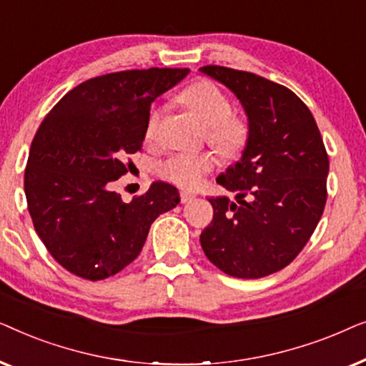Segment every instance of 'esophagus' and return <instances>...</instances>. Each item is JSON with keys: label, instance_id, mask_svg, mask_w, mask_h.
Masks as SVG:
<instances>
[{"label": "esophagus", "instance_id": "esophagus-1", "mask_svg": "<svg viewBox=\"0 0 366 366\" xmlns=\"http://www.w3.org/2000/svg\"><path fill=\"white\" fill-rule=\"evenodd\" d=\"M193 198H194V194L189 193V192H182V193H179V199H182V203H187V202H189V199H193Z\"/></svg>", "mask_w": 366, "mask_h": 366}]
</instances>
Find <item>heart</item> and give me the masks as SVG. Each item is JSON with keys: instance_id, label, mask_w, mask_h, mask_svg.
<instances>
[{"instance_id": "b5f03b06", "label": "heart", "mask_w": 366, "mask_h": 366, "mask_svg": "<svg viewBox=\"0 0 366 366\" xmlns=\"http://www.w3.org/2000/svg\"><path fill=\"white\" fill-rule=\"evenodd\" d=\"M184 104L204 127L207 142L223 158H238L248 147L249 122L243 114L233 113V103L222 88L209 79L189 84L178 94ZM163 108L154 104L148 112L144 123V138L152 142L157 137ZM212 153H174L158 164V174L182 188H197L208 173L213 172Z\"/></svg>"}]
</instances>
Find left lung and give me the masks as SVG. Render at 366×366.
Listing matches in <instances>:
<instances>
[{
  "mask_svg": "<svg viewBox=\"0 0 366 366\" xmlns=\"http://www.w3.org/2000/svg\"><path fill=\"white\" fill-rule=\"evenodd\" d=\"M242 102L249 142L217 183L237 193L212 198L213 219L199 242L207 258L234 278H263L302 252L327 203L328 154L307 104L283 84L254 73L199 68Z\"/></svg>",
  "mask_w": 366,
  "mask_h": 366,
  "instance_id": "left-lung-1",
  "label": "left lung"
}]
</instances>
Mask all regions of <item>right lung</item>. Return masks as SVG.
Instances as JSON below:
<instances>
[{
    "mask_svg": "<svg viewBox=\"0 0 366 366\" xmlns=\"http://www.w3.org/2000/svg\"><path fill=\"white\" fill-rule=\"evenodd\" d=\"M188 68L127 69L78 84L34 134L24 169L33 227L49 254L79 278L104 280L142 252L149 227L179 203L173 184L154 182L124 203L113 184L132 169L157 97Z\"/></svg>",
    "mask_w": 366,
    "mask_h": 366,
    "instance_id": "right-lung-1",
    "label": "right lung"
}]
</instances>
